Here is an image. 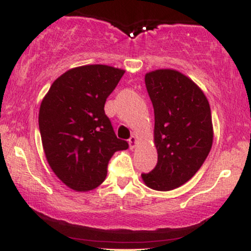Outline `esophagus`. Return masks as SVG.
Returning <instances> with one entry per match:
<instances>
[{"label":"esophagus","mask_w":251,"mask_h":251,"mask_svg":"<svg viewBox=\"0 0 251 251\" xmlns=\"http://www.w3.org/2000/svg\"><path fill=\"white\" fill-rule=\"evenodd\" d=\"M128 144H129V149L133 150L137 145V137L135 135H131V138L128 139Z\"/></svg>","instance_id":"esophagus-1"}]
</instances>
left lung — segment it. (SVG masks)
Returning <instances> with one entry per match:
<instances>
[{
    "mask_svg": "<svg viewBox=\"0 0 251 251\" xmlns=\"http://www.w3.org/2000/svg\"><path fill=\"white\" fill-rule=\"evenodd\" d=\"M145 85L154 109L158 162L142 177L149 188L170 191L191 179L205 162L214 138L211 109L201 88L177 71L150 72Z\"/></svg>",
    "mask_w": 251,
    "mask_h": 251,
    "instance_id": "1",
    "label": "left lung"
}]
</instances>
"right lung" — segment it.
Wrapping results in <instances>:
<instances>
[{"label": "right lung", "instance_id": "add662e5", "mask_svg": "<svg viewBox=\"0 0 251 251\" xmlns=\"http://www.w3.org/2000/svg\"><path fill=\"white\" fill-rule=\"evenodd\" d=\"M124 73L105 65L73 68L57 77L43 98L39 128L46 158L71 189H96L105 180L114 152L128 149L103 109Z\"/></svg>", "mask_w": 251, "mask_h": 251}]
</instances>
